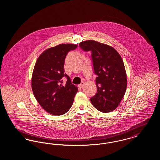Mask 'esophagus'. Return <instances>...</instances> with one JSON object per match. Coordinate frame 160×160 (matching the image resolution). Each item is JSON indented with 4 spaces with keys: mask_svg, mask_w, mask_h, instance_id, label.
Masks as SVG:
<instances>
[{
    "mask_svg": "<svg viewBox=\"0 0 160 160\" xmlns=\"http://www.w3.org/2000/svg\"><path fill=\"white\" fill-rule=\"evenodd\" d=\"M84 86V83L83 82H82L80 84H78V87L79 88H82Z\"/></svg>",
    "mask_w": 160,
    "mask_h": 160,
    "instance_id": "esophagus-1",
    "label": "esophagus"
}]
</instances>
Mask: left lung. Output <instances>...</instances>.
Returning a JSON list of instances; mask_svg holds the SVG:
<instances>
[{"mask_svg": "<svg viewBox=\"0 0 160 160\" xmlns=\"http://www.w3.org/2000/svg\"><path fill=\"white\" fill-rule=\"evenodd\" d=\"M79 47L91 52L96 78L97 93L91 98L98 110L108 113L115 110L123 97L127 85L126 71L122 58L113 47L99 42L88 40Z\"/></svg>", "mask_w": 160, "mask_h": 160, "instance_id": "8db88e82", "label": "left lung"}]
</instances>
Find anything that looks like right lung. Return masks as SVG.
Segmentation results:
<instances>
[{
  "instance_id": "obj_1",
  "label": "right lung",
  "mask_w": 160,
  "mask_h": 160,
  "mask_svg": "<svg viewBox=\"0 0 160 160\" xmlns=\"http://www.w3.org/2000/svg\"><path fill=\"white\" fill-rule=\"evenodd\" d=\"M77 45L63 44L47 49L39 56L35 65L32 88L39 105L53 115L66 113L72 106L77 88L64 73L65 59L69 52ZM68 81L63 84L62 80Z\"/></svg>"
}]
</instances>
